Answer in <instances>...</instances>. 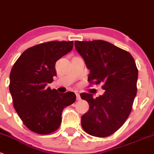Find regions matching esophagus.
Segmentation results:
<instances>
[{
	"label": "esophagus",
	"instance_id": "1",
	"mask_svg": "<svg viewBox=\"0 0 154 154\" xmlns=\"http://www.w3.org/2000/svg\"><path fill=\"white\" fill-rule=\"evenodd\" d=\"M75 95H76V99H77V100H80L81 97H80V95H79V93H75Z\"/></svg>",
	"mask_w": 154,
	"mask_h": 154
}]
</instances>
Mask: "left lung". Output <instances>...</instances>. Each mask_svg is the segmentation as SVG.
<instances>
[{
	"label": "left lung",
	"instance_id": "obj_1",
	"mask_svg": "<svg viewBox=\"0 0 154 154\" xmlns=\"http://www.w3.org/2000/svg\"><path fill=\"white\" fill-rule=\"evenodd\" d=\"M75 47L90 69L88 82L103 83L105 90L96 99L90 93L80 94L90 106L82 126L90 135L107 137L122 126L132 110L137 90L135 61L128 51L105 41H75Z\"/></svg>",
	"mask_w": 154,
	"mask_h": 154
}]
</instances>
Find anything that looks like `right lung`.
Instances as JSON below:
<instances>
[{
	"mask_svg": "<svg viewBox=\"0 0 154 154\" xmlns=\"http://www.w3.org/2000/svg\"><path fill=\"white\" fill-rule=\"evenodd\" d=\"M73 42H49L28 48L18 58L9 75L14 107L25 126L38 134H50L61 122L62 110L75 102L72 92L47 88L56 75L55 63L70 52Z\"/></svg>",
	"mask_w": 154,
	"mask_h": 154,
	"instance_id": "obj_1",
	"label": "right lung"
}]
</instances>
